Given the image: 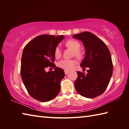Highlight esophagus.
Segmentation results:
<instances>
[{"label": "esophagus", "mask_w": 129, "mask_h": 129, "mask_svg": "<svg viewBox=\"0 0 129 129\" xmlns=\"http://www.w3.org/2000/svg\"><path fill=\"white\" fill-rule=\"evenodd\" d=\"M64 72H65V75H67V74L69 72V71L67 70H64Z\"/></svg>", "instance_id": "1"}]
</instances>
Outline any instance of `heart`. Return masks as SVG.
<instances>
[{"label":"heart","mask_w":129,"mask_h":129,"mask_svg":"<svg viewBox=\"0 0 129 129\" xmlns=\"http://www.w3.org/2000/svg\"><path fill=\"white\" fill-rule=\"evenodd\" d=\"M67 48L73 51V55L77 58H81L83 54L79 50L81 47L80 43L75 39H69L65 43ZM61 55V50L59 46H56L54 50V56L58 59ZM76 64L74 60H62L57 63V67L65 70H70Z\"/></svg>","instance_id":"1"}]
</instances>
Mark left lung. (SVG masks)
I'll return each instance as SVG.
<instances>
[{
	"label": "left lung",
	"mask_w": 129,
	"mask_h": 129,
	"mask_svg": "<svg viewBox=\"0 0 129 129\" xmlns=\"http://www.w3.org/2000/svg\"><path fill=\"white\" fill-rule=\"evenodd\" d=\"M73 38L81 40L85 49V56L81 62V67L89 68L87 74L77 72L75 89L84 97H97L105 91L113 74L110 52L103 40L90 32L75 34Z\"/></svg>",
	"instance_id": "8db88e82"
}]
</instances>
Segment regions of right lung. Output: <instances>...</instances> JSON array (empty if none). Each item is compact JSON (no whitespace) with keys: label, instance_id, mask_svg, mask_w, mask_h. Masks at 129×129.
<instances>
[{"label":"right lung","instance_id":"obj_1","mask_svg":"<svg viewBox=\"0 0 129 129\" xmlns=\"http://www.w3.org/2000/svg\"><path fill=\"white\" fill-rule=\"evenodd\" d=\"M64 38L63 35H41L34 38L23 49L21 79L29 95L39 101H50L60 92V83L65 73L54 63V50ZM48 67H54V71L46 72Z\"/></svg>","mask_w":129,"mask_h":129}]
</instances>
